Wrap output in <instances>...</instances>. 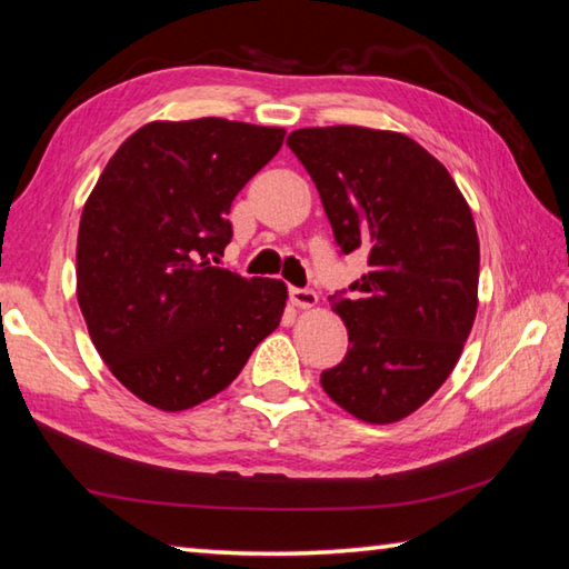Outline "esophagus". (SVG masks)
<instances>
[{
  "label": "esophagus",
  "instance_id": "obj_1",
  "mask_svg": "<svg viewBox=\"0 0 569 569\" xmlns=\"http://www.w3.org/2000/svg\"><path fill=\"white\" fill-rule=\"evenodd\" d=\"M291 303L298 306V308H313L316 301H319V296H316V291H311V288H291Z\"/></svg>",
  "mask_w": 569,
  "mask_h": 569
}]
</instances>
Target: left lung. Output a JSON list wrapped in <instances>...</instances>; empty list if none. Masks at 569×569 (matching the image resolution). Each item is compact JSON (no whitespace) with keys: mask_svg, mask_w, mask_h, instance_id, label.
<instances>
[{"mask_svg":"<svg viewBox=\"0 0 569 569\" xmlns=\"http://www.w3.org/2000/svg\"><path fill=\"white\" fill-rule=\"evenodd\" d=\"M286 146L316 182L341 253L361 250L369 263L351 293L329 296L351 346L321 387L356 419L399 421L447 381L475 323V218L447 168L401 132L303 128Z\"/></svg>","mask_w":569,"mask_h":569,"instance_id":"left-lung-1","label":"left lung"}]
</instances>
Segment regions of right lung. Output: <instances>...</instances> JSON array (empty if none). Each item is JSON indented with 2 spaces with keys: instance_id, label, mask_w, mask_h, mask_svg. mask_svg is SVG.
Masks as SVG:
<instances>
[{
  "instance_id": "obj_1",
  "label": "right lung",
  "mask_w": 569,
  "mask_h": 569,
  "mask_svg": "<svg viewBox=\"0 0 569 569\" xmlns=\"http://www.w3.org/2000/svg\"><path fill=\"white\" fill-rule=\"evenodd\" d=\"M286 130L200 118L148 122L122 142L82 208L77 301L124 389L182 411L216 397L281 323L286 283L218 268L230 203Z\"/></svg>"
}]
</instances>
